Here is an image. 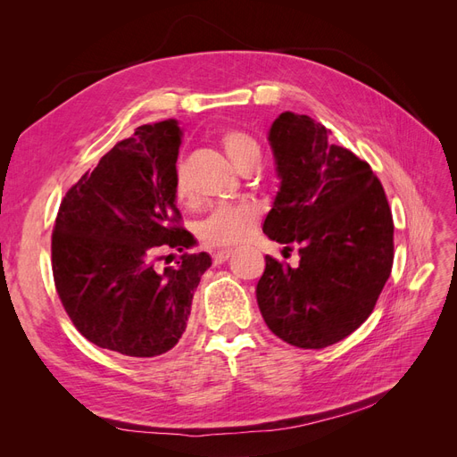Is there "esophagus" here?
Listing matches in <instances>:
<instances>
[{"instance_id":"obj_1","label":"esophagus","mask_w":457,"mask_h":457,"mask_svg":"<svg viewBox=\"0 0 457 457\" xmlns=\"http://www.w3.org/2000/svg\"><path fill=\"white\" fill-rule=\"evenodd\" d=\"M232 253H234L232 250H219V252L213 253V261L215 262H225Z\"/></svg>"}]
</instances>
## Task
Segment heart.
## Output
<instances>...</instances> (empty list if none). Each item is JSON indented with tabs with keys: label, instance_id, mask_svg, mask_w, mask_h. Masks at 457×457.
<instances>
[{
	"label": "heart",
	"instance_id": "obj_1",
	"mask_svg": "<svg viewBox=\"0 0 457 457\" xmlns=\"http://www.w3.org/2000/svg\"><path fill=\"white\" fill-rule=\"evenodd\" d=\"M223 146L228 160L238 171L247 163H259V146L252 135L244 131H228L223 137ZM175 198L185 202L188 198V187L183 173L175 177ZM259 219V212L247 204L220 205L200 225V238L210 245H237L252 237Z\"/></svg>",
	"mask_w": 457,
	"mask_h": 457
}]
</instances>
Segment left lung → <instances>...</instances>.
<instances>
[{
  "mask_svg": "<svg viewBox=\"0 0 457 457\" xmlns=\"http://www.w3.org/2000/svg\"><path fill=\"white\" fill-rule=\"evenodd\" d=\"M328 135L322 123L295 112H282L269 129L280 185L262 232L297 244L301 259L289 267L267 255L255 294L269 329L299 349L351 336L393 267L385 190L366 162Z\"/></svg>",
  "mask_w": 457,
  "mask_h": 457,
  "instance_id": "8db88e82",
  "label": "left lung"
}]
</instances>
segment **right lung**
Returning a JSON list of instances; mask_svg holds the SVG:
<instances>
[{
    "mask_svg": "<svg viewBox=\"0 0 457 457\" xmlns=\"http://www.w3.org/2000/svg\"><path fill=\"white\" fill-rule=\"evenodd\" d=\"M177 120L137 128L66 192L54 220L53 278L86 339L126 356L168 353L181 339L192 297L212 257L185 253L154 269L162 250H188L177 227Z\"/></svg>",
    "mask_w": 457,
    "mask_h": 457,
    "instance_id": "1",
    "label": "right lung"
}]
</instances>
